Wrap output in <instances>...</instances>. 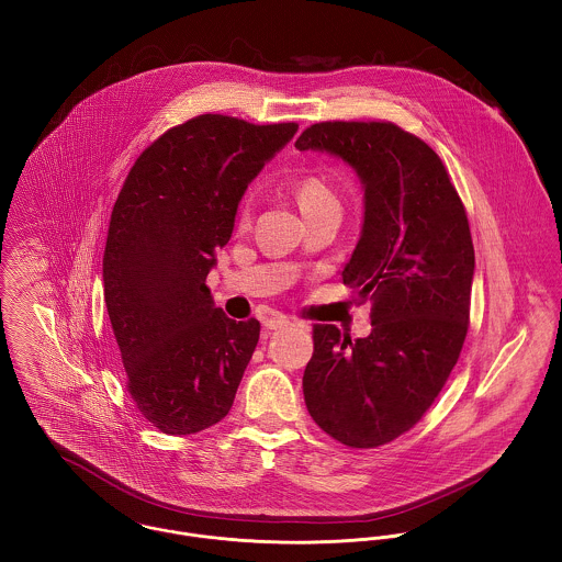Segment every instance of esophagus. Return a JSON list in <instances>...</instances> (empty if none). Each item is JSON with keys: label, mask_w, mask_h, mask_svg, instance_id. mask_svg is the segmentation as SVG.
Masks as SVG:
<instances>
[{"label": "esophagus", "mask_w": 562, "mask_h": 562, "mask_svg": "<svg viewBox=\"0 0 562 562\" xmlns=\"http://www.w3.org/2000/svg\"><path fill=\"white\" fill-rule=\"evenodd\" d=\"M290 324V321L285 316H270L263 321V326L270 328V330H277V328H285Z\"/></svg>", "instance_id": "1"}]
</instances>
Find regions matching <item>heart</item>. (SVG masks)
<instances>
[{"label": "heart", "mask_w": 562, "mask_h": 562, "mask_svg": "<svg viewBox=\"0 0 562 562\" xmlns=\"http://www.w3.org/2000/svg\"><path fill=\"white\" fill-rule=\"evenodd\" d=\"M294 196H296V203L301 207V212L305 214V218L310 216H316L322 212H339V199L337 194L333 192V188L322 179L321 175H303L296 179L294 183ZM238 225L241 229H246L250 225V207L248 203H244L240 207V214H238Z\"/></svg>", "instance_id": "b5f03b06"}]
</instances>
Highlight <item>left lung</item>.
<instances>
[{
    "mask_svg": "<svg viewBox=\"0 0 562 562\" xmlns=\"http://www.w3.org/2000/svg\"><path fill=\"white\" fill-rule=\"evenodd\" d=\"M299 151L348 161L366 218L341 279L372 303V333L350 339L314 324L303 392L310 415L348 448H379L411 430L443 390L470 328L474 241L441 158L390 121H322Z\"/></svg>",
    "mask_w": 562,
    "mask_h": 562,
    "instance_id": "1",
    "label": "left lung"
}]
</instances>
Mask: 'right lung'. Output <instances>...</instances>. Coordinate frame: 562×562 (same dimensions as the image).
Returning a JSON list of instances; mask_svg holds the SVG:
<instances>
[{
    "label": "right lung",
    "instance_id": "right-lung-1",
    "mask_svg": "<svg viewBox=\"0 0 562 562\" xmlns=\"http://www.w3.org/2000/svg\"><path fill=\"white\" fill-rule=\"evenodd\" d=\"M296 123L199 114L166 130L130 168L110 216L103 299L125 387L166 435H192L232 408L259 322L214 307L207 272L241 194Z\"/></svg>",
    "mask_w": 562,
    "mask_h": 562
}]
</instances>
